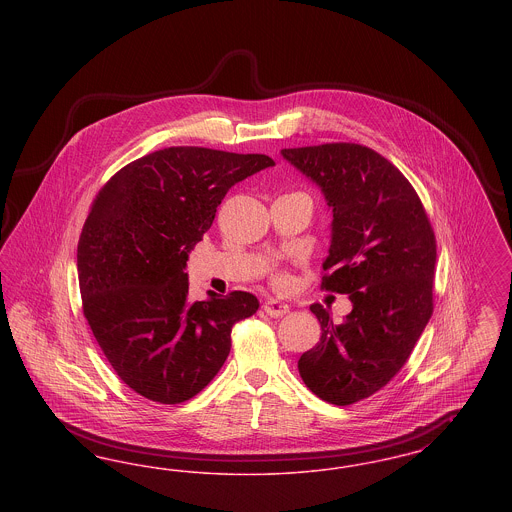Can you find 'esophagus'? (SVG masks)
<instances>
[{"label":"esophagus","instance_id":"1","mask_svg":"<svg viewBox=\"0 0 512 512\" xmlns=\"http://www.w3.org/2000/svg\"><path fill=\"white\" fill-rule=\"evenodd\" d=\"M263 309H265L267 315L274 318L284 317V315L290 311V307H288L286 303H282V301H278V299H274V297H268L267 301H265V305H263Z\"/></svg>","mask_w":512,"mask_h":512}]
</instances>
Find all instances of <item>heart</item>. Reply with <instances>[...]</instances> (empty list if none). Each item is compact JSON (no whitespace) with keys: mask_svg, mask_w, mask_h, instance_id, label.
<instances>
[{"mask_svg":"<svg viewBox=\"0 0 512 512\" xmlns=\"http://www.w3.org/2000/svg\"><path fill=\"white\" fill-rule=\"evenodd\" d=\"M299 194H301V192H299ZM272 280H274V284H276V286H280V288H286V286L290 284V276H288L286 272H282V270L274 272Z\"/></svg>","mask_w":512,"mask_h":512,"instance_id":"heart-1","label":"heart"}]
</instances>
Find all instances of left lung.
I'll use <instances>...</instances> for the list:
<instances>
[{"instance_id": "left-lung-1", "label": "left lung", "mask_w": 512, "mask_h": 512, "mask_svg": "<svg viewBox=\"0 0 512 512\" xmlns=\"http://www.w3.org/2000/svg\"><path fill=\"white\" fill-rule=\"evenodd\" d=\"M332 209L330 253L320 288L349 293L353 311L334 324L311 305L322 336L297 368L332 405L382 390L403 368L434 311L436 236L411 182L361 144L282 149Z\"/></svg>"}]
</instances>
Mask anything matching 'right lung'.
<instances>
[{"mask_svg":"<svg viewBox=\"0 0 512 512\" xmlns=\"http://www.w3.org/2000/svg\"><path fill=\"white\" fill-rule=\"evenodd\" d=\"M272 165L261 153L167 147L96 195L76 253L84 317L109 365L146 399H192L224 365L232 326L259 309L247 292L192 301L184 268L226 192Z\"/></svg>","mask_w":512,"mask_h":512,"instance_id":"right-lung-1","label":"right lung"}]
</instances>
